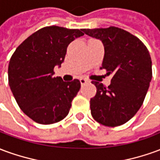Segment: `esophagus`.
Masks as SVG:
<instances>
[{"instance_id":"1","label":"esophagus","mask_w":160,"mask_h":160,"mask_svg":"<svg viewBox=\"0 0 160 160\" xmlns=\"http://www.w3.org/2000/svg\"><path fill=\"white\" fill-rule=\"evenodd\" d=\"M80 84H81V85H85V84H87L90 82V81H89V80H87V79H86V78H80Z\"/></svg>"}]
</instances>
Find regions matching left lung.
<instances>
[{"label": "left lung", "instance_id": "1", "mask_svg": "<svg viewBox=\"0 0 160 160\" xmlns=\"http://www.w3.org/2000/svg\"><path fill=\"white\" fill-rule=\"evenodd\" d=\"M84 32L102 41L104 56L100 68L113 75L108 87L92 81L97 87L90 100L92 116L104 126H120L136 114L147 95L152 74L149 51L138 38L118 27L84 29Z\"/></svg>", "mask_w": 160, "mask_h": 160}]
</instances>
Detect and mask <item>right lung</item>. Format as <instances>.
Wrapping results in <instances>:
<instances>
[{"label": "right lung", "instance_id": "right-lung-1", "mask_svg": "<svg viewBox=\"0 0 160 160\" xmlns=\"http://www.w3.org/2000/svg\"><path fill=\"white\" fill-rule=\"evenodd\" d=\"M83 29L46 26L28 37L16 49L8 65V83L22 111L40 124L66 118L80 91V80L53 77L54 68L64 62L67 48L84 35Z\"/></svg>", "mask_w": 160, "mask_h": 160}]
</instances>
